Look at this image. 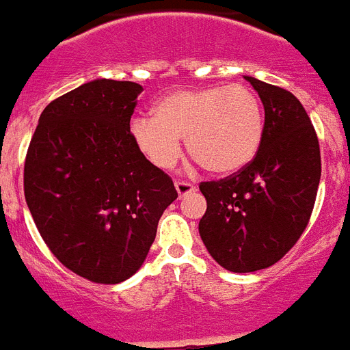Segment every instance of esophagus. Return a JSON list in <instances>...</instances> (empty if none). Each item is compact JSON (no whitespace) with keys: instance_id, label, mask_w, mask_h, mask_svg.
I'll use <instances>...</instances> for the list:
<instances>
[{"instance_id":"1","label":"esophagus","mask_w":350,"mask_h":350,"mask_svg":"<svg viewBox=\"0 0 350 350\" xmlns=\"http://www.w3.org/2000/svg\"><path fill=\"white\" fill-rule=\"evenodd\" d=\"M176 190H178V196H180V198H183V196H189L190 192H193V190H196V185L189 183V181L178 180L176 181Z\"/></svg>"}]
</instances>
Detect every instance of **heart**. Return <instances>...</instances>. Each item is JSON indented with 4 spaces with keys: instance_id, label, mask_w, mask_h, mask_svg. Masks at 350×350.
I'll return each instance as SVG.
<instances>
[{
    "instance_id": "heart-1",
    "label": "heart",
    "mask_w": 350,
    "mask_h": 350,
    "mask_svg": "<svg viewBox=\"0 0 350 350\" xmlns=\"http://www.w3.org/2000/svg\"><path fill=\"white\" fill-rule=\"evenodd\" d=\"M265 130L256 94L243 85L172 90L154 107V116L131 120L130 135L158 169H172L187 151L213 174H230L254 158Z\"/></svg>"
}]
</instances>
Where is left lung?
Here are the masks:
<instances>
[{"mask_svg": "<svg viewBox=\"0 0 350 350\" xmlns=\"http://www.w3.org/2000/svg\"><path fill=\"white\" fill-rule=\"evenodd\" d=\"M245 80L265 108L256 157L224 180L199 185L206 198L199 234L211 258L231 272L267 269L297 243L322 172L319 139L301 101L281 87Z\"/></svg>", "mask_w": 350, "mask_h": 350, "instance_id": "8db88e82", "label": "left lung"}]
</instances>
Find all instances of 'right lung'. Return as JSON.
<instances>
[{
	"mask_svg": "<svg viewBox=\"0 0 350 350\" xmlns=\"http://www.w3.org/2000/svg\"><path fill=\"white\" fill-rule=\"evenodd\" d=\"M135 81L94 80L40 113L25 161V198L62 265L116 284L142 267L158 220L178 198L170 176L130 135Z\"/></svg>",
	"mask_w": 350,
	"mask_h": 350,
	"instance_id": "add662e5",
	"label": "right lung"
}]
</instances>
